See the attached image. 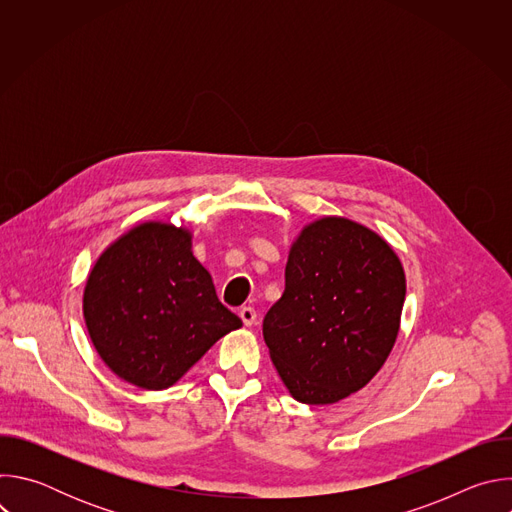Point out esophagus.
Instances as JSON below:
<instances>
[{"label": "esophagus", "instance_id": "34e87169", "mask_svg": "<svg viewBox=\"0 0 512 512\" xmlns=\"http://www.w3.org/2000/svg\"><path fill=\"white\" fill-rule=\"evenodd\" d=\"M239 316H241V320H243L245 326H253V324L257 322V312H255V308H251V306L241 308V310H239Z\"/></svg>", "mask_w": 512, "mask_h": 512}]
</instances>
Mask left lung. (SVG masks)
Masks as SVG:
<instances>
[{"mask_svg":"<svg viewBox=\"0 0 512 512\" xmlns=\"http://www.w3.org/2000/svg\"><path fill=\"white\" fill-rule=\"evenodd\" d=\"M403 302L401 261L377 233L336 216L306 227L289 251L283 296L263 318L294 399L328 405L367 385L395 344Z\"/></svg>","mask_w":512,"mask_h":512,"instance_id":"8db88e82","label":"left lung"}]
</instances>
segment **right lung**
Returning <instances> with one entry per match:
<instances>
[{
    "label": "right lung",
    "mask_w": 512,
    "mask_h": 512,
    "mask_svg": "<svg viewBox=\"0 0 512 512\" xmlns=\"http://www.w3.org/2000/svg\"><path fill=\"white\" fill-rule=\"evenodd\" d=\"M91 340L107 367L141 389H168L241 318L216 298L190 233L145 223L95 263L83 300Z\"/></svg>",
    "instance_id": "1"
}]
</instances>
